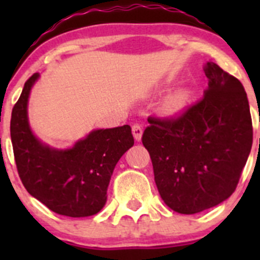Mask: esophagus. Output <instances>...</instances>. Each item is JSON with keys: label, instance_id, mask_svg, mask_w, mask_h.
<instances>
[{"label": "esophagus", "instance_id": "1", "mask_svg": "<svg viewBox=\"0 0 260 260\" xmlns=\"http://www.w3.org/2000/svg\"><path fill=\"white\" fill-rule=\"evenodd\" d=\"M142 125L138 124V123H135V124L132 125V133H133V137L136 138L137 141H141V138H142Z\"/></svg>", "mask_w": 260, "mask_h": 260}]
</instances>
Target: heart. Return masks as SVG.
Here are the masks:
<instances>
[{
	"mask_svg": "<svg viewBox=\"0 0 260 260\" xmlns=\"http://www.w3.org/2000/svg\"><path fill=\"white\" fill-rule=\"evenodd\" d=\"M188 101V93L186 90H177L176 93H174L172 95H170L169 98L165 102V109L170 113H176V112L181 111L183 107L186 106Z\"/></svg>",
	"mask_w": 260,
	"mask_h": 260,
	"instance_id": "heart-1",
	"label": "heart"
}]
</instances>
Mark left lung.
Listing matches in <instances>:
<instances>
[{"mask_svg":"<svg viewBox=\"0 0 260 260\" xmlns=\"http://www.w3.org/2000/svg\"><path fill=\"white\" fill-rule=\"evenodd\" d=\"M203 98L172 117H148L142 136L157 188L169 208L196 214L226 200L237 188L253 145L244 86L208 62Z\"/></svg>","mask_w":260,"mask_h":260,"instance_id":"left-lung-1","label":"left lung"}]
</instances>
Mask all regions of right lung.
I'll return each mask as SVG.
<instances>
[{"instance_id": "1", "label": "right lung", "mask_w": 260, "mask_h": 260, "mask_svg": "<svg viewBox=\"0 0 260 260\" xmlns=\"http://www.w3.org/2000/svg\"><path fill=\"white\" fill-rule=\"evenodd\" d=\"M38 73L26 80L11 114V142L18 176L30 195L50 210L70 217L91 216L103 209L113 170L135 145L128 124L96 129L70 149L43 145L27 122V99Z\"/></svg>"}]
</instances>
